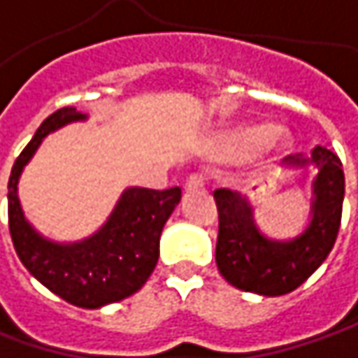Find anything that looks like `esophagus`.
Returning a JSON list of instances; mask_svg holds the SVG:
<instances>
[{"instance_id":"obj_1","label":"esophagus","mask_w":358,"mask_h":358,"mask_svg":"<svg viewBox=\"0 0 358 358\" xmlns=\"http://www.w3.org/2000/svg\"><path fill=\"white\" fill-rule=\"evenodd\" d=\"M206 185V177L203 175H191L187 181H185V189L193 191V189H201Z\"/></svg>"}]
</instances>
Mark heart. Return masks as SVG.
<instances>
[{
    "instance_id": "heart-1",
    "label": "heart",
    "mask_w": 358,
    "mask_h": 358,
    "mask_svg": "<svg viewBox=\"0 0 358 358\" xmlns=\"http://www.w3.org/2000/svg\"><path fill=\"white\" fill-rule=\"evenodd\" d=\"M262 143L270 151L284 152L292 147V134L286 129H272L268 124H248L225 134L222 147L229 155H238V152L250 151Z\"/></svg>"
}]
</instances>
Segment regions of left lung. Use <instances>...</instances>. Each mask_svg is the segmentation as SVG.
<instances>
[{
  "instance_id": "8db88e82",
  "label": "left lung",
  "mask_w": 358,
  "mask_h": 358,
  "mask_svg": "<svg viewBox=\"0 0 358 358\" xmlns=\"http://www.w3.org/2000/svg\"><path fill=\"white\" fill-rule=\"evenodd\" d=\"M288 169L316 167L310 217L290 240H272L256 224L254 207L245 195L231 189L213 193L220 213L215 262L220 274L236 288L262 296H282L296 290L331 254L341 227L345 173L341 159L324 147L310 157L290 155Z\"/></svg>"
}]
</instances>
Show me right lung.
<instances>
[{
	"label": "right lung",
	"instance_id": "right-lung-1",
	"mask_svg": "<svg viewBox=\"0 0 358 358\" xmlns=\"http://www.w3.org/2000/svg\"><path fill=\"white\" fill-rule=\"evenodd\" d=\"M78 120H86V115L72 106L56 110L15 159L8 183L9 234L27 272L48 290L74 306L100 308L134 294L149 280L159 259L163 225L181 201V189H124L92 236L64 243L44 238L24 215L17 183L45 136Z\"/></svg>",
	"mask_w": 358,
	"mask_h": 358
}]
</instances>
